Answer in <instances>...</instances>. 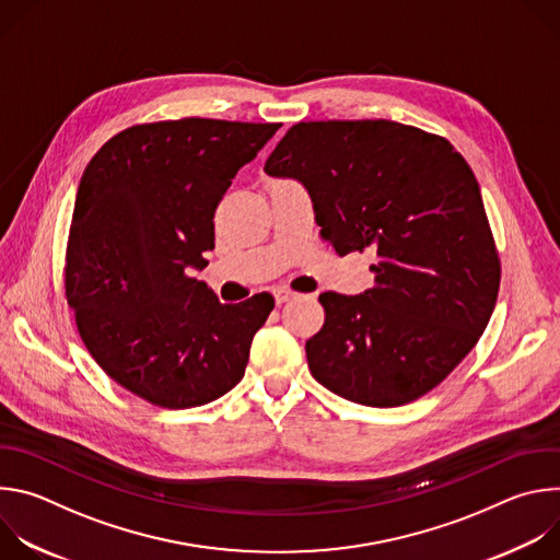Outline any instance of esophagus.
<instances>
[{"mask_svg": "<svg viewBox=\"0 0 560 560\" xmlns=\"http://www.w3.org/2000/svg\"><path fill=\"white\" fill-rule=\"evenodd\" d=\"M296 296V292H292V290H285V288H277L275 290V301H277V305H281V303H285V301H290V299H294Z\"/></svg>", "mask_w": 560, "mask_h": 560, "instance_id": "obj_1", "label": "esophagus"}]
</instances>
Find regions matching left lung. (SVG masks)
Here are the masks:
<instances>
[{"label":"left lung","instance_id":"obj_1","mask_svg":"<svg viewBox=\"0 0 560 560\" xmlns=\"http://www.w3.org/2000/svg\"><path fill=\"white\" fill-rule=\"evenodd\" d=\"M296 179L337 255L374 250V288L318 294L312 376L348 401L394 408L436 387L481 339L501 264L481 188L454 145L387 119L301 121L268 156Z\"/></svg>","mask_w":560,"mask_h":560}]
</instances>
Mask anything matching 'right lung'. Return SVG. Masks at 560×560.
Here are the masks:
<instances>
[{
  "label": "right lung",
  "mask_w": 560,
  "mask_h": 560,
  "mask_svg": "<svg viewBox=\"0 0 560 560\" xmlns=\"http://www.w3.org/2000/svg\"><path fill=\"white\" fill-rule=\"evenodd\" d=\"M281 124L186 117L126 128L77 188L66 299L102 370L145 401H214L246 372L275 299L221 303L188 277L214 248V210Z\"/></svg>",
  "instance_id": "right-lung-1"
}]
</instances>
